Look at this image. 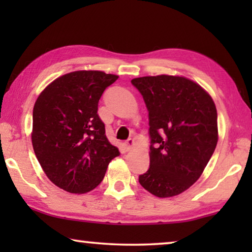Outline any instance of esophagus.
Here are the masks:
<instances>
[{
    "instance_id": "1",
    "label": "esophagus",
    "mask_w": 252,
    "mask_h": 252,
    "mask_svg": "<svg viewBox=\"0 0 252 252\" xmlns=\"http://www.w3.org/2000/svg\"><path fill=\"white\" fill-rule=\"evenodd\" d=\"M134 146V140L133 139H127L126 141V150H130V149Z\"/></svg>"
}]
</instances>
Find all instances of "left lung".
I'll list each match as a JSON object with an SVG mask.
<instances>
[{
  "label": "left lung",
  "instance_id": "left-lung-1",
  "mask_svg": "<svg viewBox=\"0 0 252 252\" xmlns=\"http://www.w3.org/2000/svg\"><path fill=\"white\" fill-rule=\"evenodd\" d=\"M131 83L143 96L150 126V168L139 182L156 197H174L198 180L215 152V102L183 76H142Z\"/></svg>",
  "mask_w": 252,
  "mask_h": 252
}]
</instances>
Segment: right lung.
<instances>
[{
	"instance_id": "obj_1",
	"label": "right lung",
	"mask_w": 252,
	"mask_h": 252,
	"mask_svg": "<svg viewBox=\"0 0 252 252\" xmlns=\"http://www.w3.org/2000/svg\"><path fill=\"white\" fill-rule=\"evenodd\" d=\"M118 78L102 71L71 72L49 84L34 104V153L46 177L67 192L94 189L120 155L97 114L102 93Z\"/></svg>"
}]
</instances>
